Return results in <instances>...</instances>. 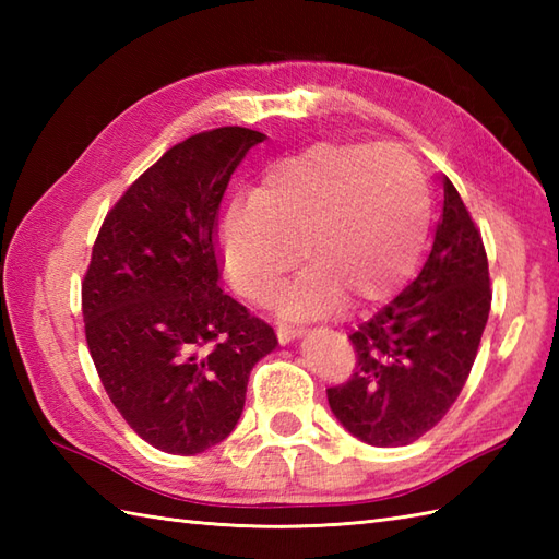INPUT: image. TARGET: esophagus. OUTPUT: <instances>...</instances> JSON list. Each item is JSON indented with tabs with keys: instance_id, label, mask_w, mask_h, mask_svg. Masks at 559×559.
<instances>
[{
	"instance_id": "34e87169",
	"label": "esophagus",
	"mask_w": 559,
	"mask_h": 559,
	"mask_svg": "<svg viewBox=\"0 0 559 559\" xmlns=\"http://www.w3.org/2000/svg\"><path fill=\"white\" fill-rule=\"evenodd\" d=\"M305 326H288V324H283V326H278V341L283 343V346H286V343H290V341H295V338H300L302 334H305Z\"/></svg>"
}]
</instances>
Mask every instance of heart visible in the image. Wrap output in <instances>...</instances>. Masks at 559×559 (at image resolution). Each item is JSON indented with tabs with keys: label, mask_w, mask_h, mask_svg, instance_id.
Listing matches in <instances>:
<instances>
[{
	"label": "heart",
	"mask_w": 559,
	"mask_h": 559,
	"mask_svg": "<svg viewBox=\"0 0 559 559\" xmlns=\"http://www.w3.org/2000/svg\"><path fill=\"white\" fill-rule=\"evenodd\" d=\"M430 199L423 173L399 146L314 144L281 158L254 197H235L216 245L235 293L266 302L300 259L302 273L276 298L283 317H322L377 302L411 276L423 254Z\"/></svg>",
	"instance_id": "obj_1"
}]
</instances>
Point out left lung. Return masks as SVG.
<instances>
[{
	"mask_svg": "<svg viewBox=\"0 0 559 559\" xmlns=\"http://www.w3.org/2000/svg\"><path fill=\"white\" fill-rule=\"evenodd\" d=\"M490 300L480 233L444 177L432 252L418 278L348 336L358 365L346 384L326 389L331 413L372 447H403L432 430L466 384Z\"/></svg>",
	"mask_w": 559,
	"mask_h": 559,
	"instance_id": "1",
	"label": "left lung"
}]
</instances>
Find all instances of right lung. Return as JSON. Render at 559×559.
<instances>
[{
  "label": "right lung",
  "instance_id": "1",
  "mask_svg": "<svg viewBox=\"0 0 559 559\" xmlns=\"http://www.w3.org/2000/svg\"><path fill=\"white\" fill-rule=\"evenodd\" d=\"M266 136L221 127L173 146L127 189L81 286L91 358L115 408L151 447L192 456L228 437L269 324L218 286L216 213L230 175Z\"/></svg>",
  "mask_w": 559,
  "mask_h": 559
}]
</instances>
